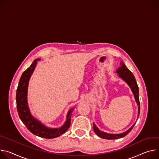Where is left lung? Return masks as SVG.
<instances>
[{
	"label": "left lung",
	"instance_id": "obj_1",
	"mask_svg": "<svg viewBox=\"0 0 159 159\" xmlns=\"http://www.w3.org/2000/svg\"><path fill=\"white\" fill-rule=\"evenodd\" d=\"M120 65L121 66L117 69L116 72L119 73V76L123 80H125L128 83V84L130 86L131 89L134 94L136 102L138 105V116L139 117V112H140V104H139V90H138V86L136 81L133 73L127 68L125 64L122 62H120ZM136 122L128 131H126L125 133H122L121 134H109V133H105L103 131H100L99 129H98V128L96 126V125L94 124V123L93 124V125L94 132L99 137L104 139H115L121 138L126 136L132 130Z\"/></svg>",
	"mask_w": 159,
	"mask_h": 159
}]
</instances>
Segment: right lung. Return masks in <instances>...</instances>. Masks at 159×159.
<instances>
[{
	"label": "right lung",
	"instance_id": "1",
	"mask_svg": "<svg viewBox=\"0 0 159 159\" xmlns=\"http://www.w3.org/2000/svg\"><path fill=\"white\" fill-rule=\"evenodd\" d=\"M40 60V59H35L31 65L25 70L20 78L16 91L17 109L20 118L31 133L44 138H55L64 134L69 129L70 125V117H71V114L74 109H70L68 112L66 122L59 128L52 129L47 128L31 116L27 103L28 86L29 80L36 66L37 61Z\"/></svg>",
	"mask_w": 159,
	"mask_h": 159
}]
</instances>
